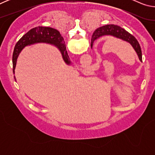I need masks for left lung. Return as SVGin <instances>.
Masks as SVG:
<instances>
[{
	"mask_svg": "<svg viewBox=\"0 0 155 155\" xmlns=\"http://www.w3.org/2000/svg\"><path fill=\"white\" fill-rule=\"evenodd\" d=\"M94 34H95L94 35V40L101 36L111 35L128 41V42H129L132 45L133 48L135 49L140 61H142V53H141V47L138 41L136 40L134 36L127 32L124 28H122L117 25H107L97 28L94 31ZM92 43L93 42H91V47H92Z\"/></svg>",
	"mask_w": 155,
	"mask_h": 155,
	"instance_id": "obj_1",
	"label": "left lung"
}]
</instances>
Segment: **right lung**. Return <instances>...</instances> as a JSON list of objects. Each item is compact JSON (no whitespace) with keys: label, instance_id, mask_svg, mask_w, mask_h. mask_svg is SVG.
Wrapping results in <instances>:
<instances>
[{"label":"right lung","instance_id":"add662e5","mask_svg":"<svg viewBox=\"0 0 155 155\" xmlns=\"http://www.w3.org/2000/svg\"><path fill=\"white\" fill-rule=\"evenodd\" d=\"M94 33H93L91 42L94 40ZM38 42H51L58 47L61 52L63 57L67 64H70L69 56L66 51V46L64 41V38L58 31L55 28L51 27H38L31 29L20 40L18 41L15 45L13 53L12 63H13V72L14 74V70L16 64V60L20 51L25 46L28 44L38 43Z\"/></svg>","mask_w":155,"mask_h":155}]
</instances>
